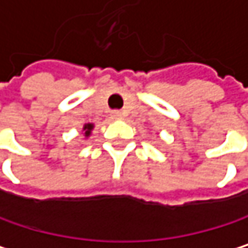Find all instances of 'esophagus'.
Masks as SVG:
<instances>
[{
    "instance_id": "34e87169",
    "label": "esophagus",
    "mask_w": 248,
    "mask_h": 248,
    "mask_svg": "<svg viewBox=\"0 0 248 248\" xmlns=\"http://www.w3.org/2000/svg\"><path fill=\"white\" fill-rule=\"evenodd\" d=\"M122 116H123V113H122V111H119V110L111 111V117H113V119H120Z\"/></svg>"
}]
</instances>
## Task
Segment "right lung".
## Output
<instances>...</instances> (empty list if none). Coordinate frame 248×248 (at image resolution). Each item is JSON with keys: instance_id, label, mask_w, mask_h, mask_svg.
Wrapping results in <instances>:
<instances>
[{"instance_id": "obj_1", "label": "right lung", "mask_w": 248, "mask_h": 248, "mask_svg": "<svg viewBox=\"0 0 248 248\" xmlns=\"http://www.w3.org/2000/svg\"><path fill=\"white\" fill-rule=\"evenodd\" d=\"M91 129H93V125H91V123H88V125H85V126H84V131H85V137H88V135L91 134Z\"/></svg>"}]
</instances>
